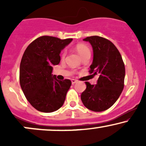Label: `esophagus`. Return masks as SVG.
<instances>
[{
	"label": "esophagus",
	"mask_w": 146,
	"mask_h": 146,
	"mask_svg": "<svg viewBox=\"0 0 146 146\" xmlns=\"http://www.w3.org/2000/svg\"><path fill=\"white\" fill-rule=\"evenodd\" d=\"M77 82H78V80H74V79H72V80H71V83H72V84H74L76 83Z\"/></svg>",
	"instance_id": "obj_1"
}]
</instances>
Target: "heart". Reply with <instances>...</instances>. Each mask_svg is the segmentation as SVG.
<instances>
[{
	"mask_svg": "<svg viewBox=\"0 0 146 146\" xmlns=\"http://www.w3.org/2000/svg\"><path fill=\"white\" fill-rule=\"evenodd\" d=\"M75 48H76V51H78L79 55L82 57V58L83 57L88 56V55L90 54V51L89 48H88V46H87L86 45L84 44H77ZM65 56H66V51H64L62 55V56L63 58H64Z\"/></svg>",
	"mask_w": 146,
	"mask_h": 146,
	"instance_id": "heart-1",
	"label": "heart"
}]
</instances>
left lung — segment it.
I'll list each match as a JSON object with an SVG mask.
<instances>
[{
  "label": "left lung",
  "mask_w": 146,
  "mask_h": 146,
  "mask_svg": "<svg viewBox=\"0 0 146 146\" xmlns=\"http://www.w3.org/2000/svg\"><path fill=\"white\" fill-rule=\"evenodd\" d=\"M91 44L93 51L90 73L98 75L96 84L86 82V88L81 100L92 111L108 109L119 98L124 86L125 66L121 56L111 42L100 36H90L83 40Z\"/></svg>",
  "instance_id": "obj_1"
}]
</instances>
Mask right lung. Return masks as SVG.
<instances>
[{"label":"right lung","instance_id":"right-lung-1","mask_svg":"<svg viewBox=\"0 0 146 146\" xmlns=\"http://www.w3.org/2000/svg\"><path fill=\"white\" fill-rule=\"evenodd\" d=\"M72 40L42 36L24 52L20 65V84L27 100L38 111L52 113L64 104L71 82L57 80L52 72L53 66L60 63L61 51Z\"/></svg>","mask_w":146,"mask_h":146}]
</instances>
